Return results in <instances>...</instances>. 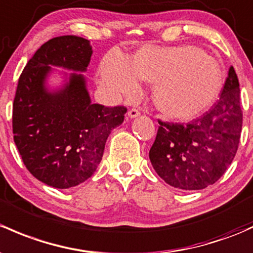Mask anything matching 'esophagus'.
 <instances>
[{
    "label": "esophagus",
    "instance_id": "obj_1",
    "mask_svg": "<svg viewBox=\"0 0 253 253\" xmlns=\"http://www.w3.org/2000/svg\"><path fill=\"white\" fill-rule=\"evenodd\" d=\"M127 115H128L129 119H135V118H138V116L140 115V113H139V110H138V109L132 108L131 110L128 111V114H127Z\"/></svg>",
    "mask_w": 253,
    "mask_h": 253
}]
</instances>
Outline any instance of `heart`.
<instances>
[{"label": "heart", "mask_w": 253, "mask_h": 253, "mask_svg": "<svg viewBox=\"0 0 253 253\" xmlns=\"http://www.w3.org/2000/svg\"><path fill=\"white\" fill-rule=\"evenodd\" d=\"M140 80L154 82L156 108L169 118L189 120L213 104L223 84V74L213 57L198 47L147 46L127 57L120 50L105 55L99 82L113 97H134Z\"/></svg>", "instance_id": "1"}]
</instances>
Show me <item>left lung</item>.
I'll list each match as a JSON object with an SVG mask.
<instances>
[{
  "instance_id": "left-lung-1",
  "label": "left lung",
  "mask_w": 253,
  "mask_h": 253,
  "mask_svg": "<svg viewBox=\"0 0 253 253\" xmlns=\"http://www.w3.org/2000/svg\"><path fill=\"white\" fill-rule=\"evenodd\" d=\"M149 151L162 179L180 190H200L216 183L232 164L240 143L243 111L233 66L219 99L191 124L161 122Z\"/></svg>"
}]
</instances>
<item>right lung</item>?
<instances>
[{
    "mask_svg": "<svg viewBox=\"0 0 253 253\" xmlns=\"http://www.w3.org/2000/svg\"><path fill=\"white\" fill-rule=\"evenodd\" d=\"M92 53L84 37H54L36 50L18 82L14 143L29 172L57 189L76 187L94 173L109 134L124 122L127 111L124 106L92 104L82 74ZM53 66L72 73L68 76ZM53 73L62 78L59 86H49Z\"/></svg>",
    "mask_w": 253,
    "mask_h": 253,
    "instance_id": "right-lung-1",
    "label": "right lung"
}]
</instances>
